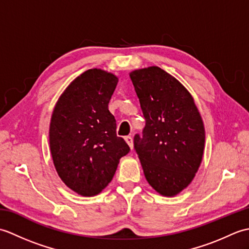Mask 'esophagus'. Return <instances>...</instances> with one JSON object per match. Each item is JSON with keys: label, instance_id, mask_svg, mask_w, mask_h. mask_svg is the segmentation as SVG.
<instances>
[{"label": "esophagus", "instance_id": "obj_1", "mask_svg": "<svg viewBox=\"0 0 249 249\" xmlns=\"http://www.w3.org/2000/svg\"><path fill=\"white\" fill-rule=\"evenodd\" d=\"M125 141L127 142V144L129 145L130 149L133 150V147H134V143H133V137H130V136H126V137H125Z\"/></svg>", "mask_w": 249, "mask_h": 249}]
</instances>
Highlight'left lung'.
Listing matches in <instances>:
<instances>
[{
    "label": "left lung",
    "mask_w": 249,
    "mask_h": 249,
    "mask_svg": "<svg viewBox=\"0 0 249 249\" xmlns=\"http://www.w3.org/2000/svg\"><path fill=\"white\" fill-rule=\"evenodd\" d=\"M145 126L134 147L146 181L167 197L178 195L195 178L202 160L205 131L189 92L161 68L130 72Z\"/></svg>",
    "instance_id": "left-lung-1"
}]
</instances>
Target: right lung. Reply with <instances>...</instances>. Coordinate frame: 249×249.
<instances>
[{"label":"right lung","instance_id":"right-lung-1","mask_svg":"<svg viewBox=\"0 0 249 249\" xmlns=\"http://www.w3.org/2000/svg\"><path fill=\"white\" fill-rule=\"evenodd\" d=\"M118 81L97 68L84 71L61 95L51 116L49 142L56 172L67 187L86 197L107 186L120 158L130 150L116 136L108 108Z\"/></svg>","mask_w":249,"mask_h":249}]
</instances>
